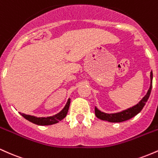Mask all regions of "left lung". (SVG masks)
I'll list each match as a JSON object with an SVG mask.
<instances>
[{
    "mask_svg": "<svg viewBox=\"0 0 158 158\" xmlns=\"http://www.w3.org/2000/svg\"><path fill=\"white\" fill-rule=\"evenodd\" d=\"M150 79H151V83H150L149 89L148 90L147 94H146L144 97L141 99L139 102L135 105V106L131 108H128V109L123 110V111L118 112V113L114 114H106L104 112H102L101 110L97 109V107H95V114L97 118L102 119V120H106L110 123H121L123 121L128 120V119L132 118L135 116L137 115L141 111L143 108L146 105V102H147L148 97H149L152 88V79H153V73L151 71L150 73Z\"/></svg>",
    "mask_w": 158,
    "mask_h": 158,
    "instance_id": "8db88e82",
    "label": "left lung"
}]
</instances>
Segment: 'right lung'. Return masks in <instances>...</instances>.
<instances>
[{
  "instance_id": "right-lung-1",
  "label": "right lung",
  "mask_w": 158,
  "mask_h": 158,
  "mask_svg": "<svg viewBox=\"0 0 158 158\" xmlns=\"http://www.w3.org/2000/svg\"><path fill=\"white\" fill-rule=\"evenodd\" d=\"M70 99L69 98L68 102H67L66 105L64 107L62 110H61L59 113L55 114V115L52 116V117H36L34 116L31 115H27L25 114H21L22 117H24L25 119L29 120L34 124L39 125V126H49V125L56 124V123H59L61 119H63L66 117L67 114H68L69 107H70Z\"/></svg>"
}]
</instances>
